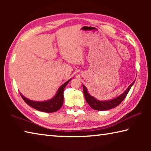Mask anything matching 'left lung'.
<instances>
[{
	"label": "left lung",
	"instance_id": "left-lung-1",
	"mask_svg": "<svg viewBox=\"0 0 151 151\" xmlns=\"http://www.w3.org/2000/svg\"><path fill=\"white\" fill-rule=\"evenodd\" d=\"M134 83V81L129 85V87L127 88V90L125 91L123 93L120 94L119 96H117L116 98L110 101H101L97 100V99L94 98V96L90 95V94L88 93L87 89L85 87V86L83 85L84 95H85L86 103L89 104V106H90L92 109L97 110V111H106V110L114 108V107L119 105V104L122 103V101L125 99V97L127 96L128 93H129L130 89L131 88V86L133 85Z\"/></svg>",
	"mask_w": 151,
	"mask_h": 151
}]
</instances>
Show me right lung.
Masks as SVG:
<instances>
[{"label": "right lung", "instance_id": "obj_1", "mask_svg": "<svg viewBox=\"0 0 151 151\" xmlns=\"http://www.w3.org/2000/svg\"><path fill=\"white\" fill-rule=\"evenodd\" d=\"M71 79L68 80V81H66L63 85H61L59 88H58V90L57 94H55V96L48 101H34L30 100L29 99H27L26 97H24L21 93H20V94L22 99H23L25 103H26L28 105L32 107V108L37 110V111L45 112H54L57 111L58 110H59L61 108V106H63L64 99V89H65V86L68 83H69V81Z\"/></svg>", "mask_w": 151, "mask_h": 151}]
</instances>
